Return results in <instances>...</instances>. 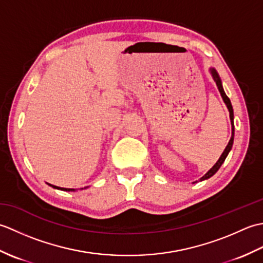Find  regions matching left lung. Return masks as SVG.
<instances>
[{
  "label": "left lung",
  "mask_w": 263,
  "mask_h": 263,
  "mask_svg": "<svg viewBox=\"0 0 263 263\" xmlns=\"http://www.w3.org/2000/svg\"><path fill=\"white\" fill-rule=\"evenodd\" d=\"M209 71H210V73H211L212 78H214V80H215L216 85H217V87H218V90H219V92H220V95H221L222 100H224V103H225L226 106H227L228 111H230L231 124H232V137H231L230 142H228V144H227L225 150H224V153H222L221 156L219 157V159H218L217 163H216L214 166H212L211 168H210L208 172H206L202 177L200 178V180H199L200 182H201V181H204V180H208V178H210L212 175H215L216 173H217V171L220 168V166L222 165V163H224L226 157L228 156V154H230V152L232 150L233 143H234V132H235V127H234V110H233V106H232L231 100H230V98H228V97L226 96V93H225V91H224V88H222V83H221V80H220V77H219V74H218V72L216 71V69L210 68ZM197 182H198V181H195V182H193V183H197Z\"/></svg>",
  "instance_id": "1"
}]
</instances>
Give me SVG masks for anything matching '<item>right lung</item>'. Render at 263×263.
Masks as SVG:
<instances>
[{
    "instance_id": "1",
    "label": "right lung",
    "mask_w": 263,
    "mask_h": 263,
    "mask_svg": "<svg viewBox=\"0 0 263 263\" xmlns=\"http://www.w3.org/2000/svg\"><path fill=\"white\" fill-rule=\"evenodd\" d=\"M48 184V183H47ZM49 186H52L53 189H58V190H61V191H68V192H72V191H77L76 189H65V187H59V186H55V185H52V184H48ZM86 189V187H85ZM82 190V189H81Z\"/></svg>"
}]
</instances>
